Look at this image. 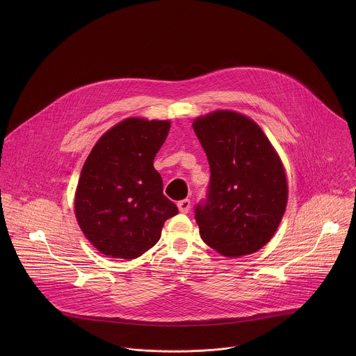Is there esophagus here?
I'll list each match as a JSON object with an SVG mask.
<instances>
[{"label": "esophagus", "instance_id": "34e87169", "mask_svg": "<svg viewBox=\"0 0 356 356\" xmlns=\"http://www.w3.org/2000/svg\"><path fill=\"white\" fill-rule=\"evenodd\" d=\"M178 208H179V211H181L182 213H188L189 209H191V202H189L188 199L181 200V202H178Z\"/></svg>", "mask_w": 356, "mask_h": 356}]
</instances>
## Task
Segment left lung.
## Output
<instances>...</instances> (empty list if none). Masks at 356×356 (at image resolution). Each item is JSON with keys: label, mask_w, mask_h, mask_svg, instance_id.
Listing matches in <instances>:
<instances>
[{"label": "left lung", "mask_w": 356, "mask_h": 356, "mask_svg": "<svg viewBox=\"0 0 356 356\" xmlns=\"http://www.w3.org/2000/svg\"><path fill=\"white\" fill-rule=\"evenodd\" d=\"M211 178L195 208L205 244L223 256L254 254L274 236L288 203L284 165L245 115L215 111L193 122Z\"/></svg>", "instance_id": "1"}]
</instances>
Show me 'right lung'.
Returning <instances> with one entry per match:
<instances>
[{
    "label": "right lung",
    "mask_w": 356,
    "mask_h": 356,
    "mask_svg": "<svg viewBox=\"0 0 356 356\" xmlns=\"http://www.w3.org/2000/svg\"><path fill=\"white\" fill-rule=\"evenodd\" d=\"M170 126L168 120L124 119L88 156L74 205L81 230L102 254L141 256L159 241L164 222L178 213L153 167Z\"/></svg>",
    "instance_id": "add662e5"
}]
</instances>
